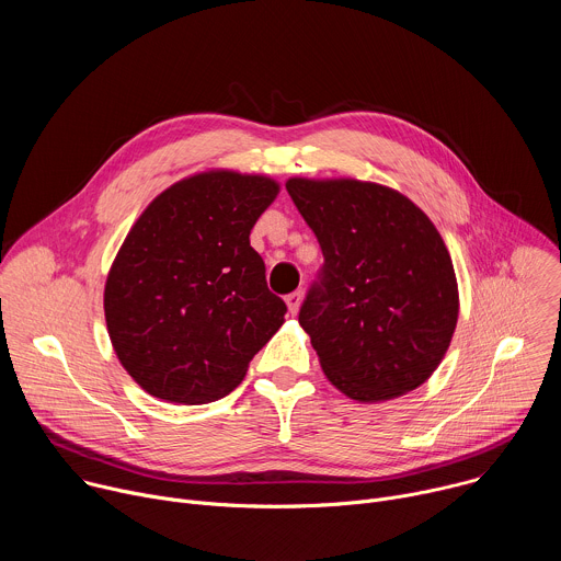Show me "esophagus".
<instances>
[{"instance_id":"1","label":"esophagus","mask_w":561,"mask_h":561,"mask_svg":"<svg viewBox=\"0 0 561 561\" xmlns=\"http://www.w3.org/2000/svg\"><path fill=\"white\" fill-rule=\"evenodd\" d=\"M301 290H295V293H290V295H286V304H288V312L290 314H295L297 310H299V304H301Z\"/></svg>"}]
</instances>
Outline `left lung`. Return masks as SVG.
Masks as SVG:
<instances>
[{"instance_id": "left-lung-1", "label": "left lung", "mask_w": 561, "mask_h": 561, "mask_svg": "<svg viewBox=\"0 0 561 561\" xmlns=\"http://www.w3.org/2000/svg\"><path fill=\"white\" fill-rule=\"evenodd\" d=\"M324 264L299 324L327 377L357 402L422 386L457 327V282L433 221L386 186L288 180Z\"/></svg>"}]
</instances>
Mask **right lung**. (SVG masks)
Returning <instances> with one entry per match:
<instances>
[{
	"label": "right lung",
	"mask_w": 561,
	"mask_h": 561,
	"mask_svg": "<svg viewBox=\"0 0 561 561\" xmlns=\"http://www.w3.org/2000/svg\"><path fill=\"white\" fill-rule=\"evenodd\" d=\"M279 186L215 171L184 180L141 213L106 279L113 348L150 394L206 404L244 379L284 324L251 230Z\"/></svg>",
	"instance_id": "add662e5"
}]
</instances>
